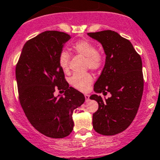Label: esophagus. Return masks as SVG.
I'll list each match as a JSON object with an SVG mask.
<instances>
[{
  "mask_svg": "<svg viewBox=\"0 0 160 160\" xmlns=\"http://www.w3.org/2000/svg\"><path fill=\"white\" fill-rule=\"evenodd\" d=\"M84 97H85V101L88 102V101L90 100V95L89 94H84Z\"/></svg>",
  "mask_w": 160,
  "mask_h": 160,
  "instance_id": "esophagus-1",
  "label": "esophagus"
}]
</instances>
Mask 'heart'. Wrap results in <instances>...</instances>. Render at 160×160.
Wrapping results in <instances>:
<instances>
[{
	"instance_id": "b5f03b06",
	"label": "heart",
	"mask_w": 160,
	"mask_h": 160,
	"mask_svg": "<svg viewBox=\"0 0 160 160\" xmlns=\"http://www.w3.org/2000/svg\"><path fill=\"white\" fill-rule=\"evenodd\" d=\"M72 49L77 55L86 58V67L92 70L98 71L103 68L105 62L104 56L101 52L97 49L96 45L87 39L78 40L72 45ZM70 53L66 50L60 52L59 56V65L62 71L69 72ZM93 81V76L90 72L82 74H73L70 79V83L80 91L85 92L89 90Z\"/></svg>"
}]
</instances>
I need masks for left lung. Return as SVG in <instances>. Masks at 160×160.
Segmentation results:
<instances>
[{"label": "left lung", "instance_id": "8db88e82", "mask_svg": "<svg viewBox=\"0 0 160 160\" xmlns=\"http://www.w3.org/2000/svg\"><path fill=\"white\" fill-rule=\"evenodd\" d=\"M88 35L102 44L106 54L105 65L93 89L111 94L108 99L97 94L90 97L98 103L93 114V129L101 135H114L129 126L139 107L144 87L141 56L129 40L114 31Z\"/></svg>", "mask_w": 160, "mask_h": 160}]
</instances>
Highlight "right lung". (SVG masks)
<instances>
[{"mask_svg":"<svg viewBox=\"0 0 160 160\" xmlns=\"http://www.w3.org/2000/svg\"><path fill=\"white\" fill-rule=\"evenodd\" d=\"M70 35L46 31L24 46L15 69L21 106L32 126L53 138L68 136L73 129L72 113L85 101L84 95L69 87L59 65V56ZM56 89L63 97L54 96Z\"/></svg>","mask_w":160,"mask_h":160,"instance_id":"add662e5","label":"right lung"}]
</instances>
